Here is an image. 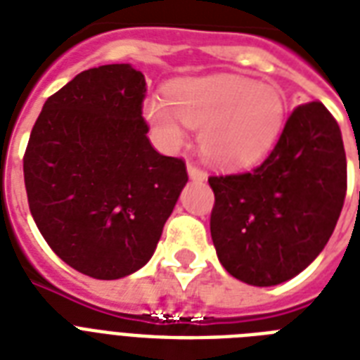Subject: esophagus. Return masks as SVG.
<instances>
[{"mask_svg": "<svg viewBox=\"0 0 360 360\" xmlns=\"http://www.w3.org/2000/svg\"><path fill=\"white\" fill-rule=\"evenodd\" d=\"M186 172H188V177L191 179H196V181H205L207 179V174L203 172L202 168H198V166H194V164H186Z\"/></svg>", "mask_w": 360, "mask_h": 360, "instance_id": "esophagus-1", "label": "esophagus"}]
</instances>
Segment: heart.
I'll return each mask as SVG.
<instances>
[{
    "instance_id": "obj_1",
    "label": "heart",
    "mask_w": 360,
    "mask_h": 360,
    "mask_svg": "<svg viewBox=\"0 0 360 360\" xmlns=\"http://www.w3.org/2000/svg\"><path fill=\"white\" fill-rule=\"evenodd\" d=\"M169 103L151 97L143 114L169 147L185 141L186 127L202 130L200 147L209 162L224 169L248 168L265 158L285 120V98L273 84L245 76L209 75L169 84Z\"/></svg>"
}]
</instances>
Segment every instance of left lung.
<instances>
[{
	"label": "left lung",
	"mask_w": 360,
	"mask_h": 360,
	"mask_svg": "<svg viewBox=\"0 0 360 360\" xmlns=\"http://www.w3.org/2000/svg\"><path fill=\"white\" fill-rule=\"evenodd\" d=\"M211 237L222 267L250 285L282 284L323 250L340 217L347 164L323 104L297 106L262 166L209 177Z\"/></svg>",
	"instance_id": "obj_1"
}]
</instances>
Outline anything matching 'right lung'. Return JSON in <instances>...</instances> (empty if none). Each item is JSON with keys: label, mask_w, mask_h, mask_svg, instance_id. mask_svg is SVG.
Wrapping results in <instances>:
<instances>
[{"label": "right lung", "mask_w": 360, "mask_h": 360, "mask_svg": "<svg viewBox=\"0 0 360 360\" xmlns=\"http://www.w3.org/2000/svg\"><path fill=\"white\" fill-rule=\"evenodd\" d=\"M146 78L129 63L84 70L42 106L24 155L30 211L82 274L117 280L149 259L188 181L141 117Z\"/></svg>", "instance_id": "right-lung-1"}]
</instances>
